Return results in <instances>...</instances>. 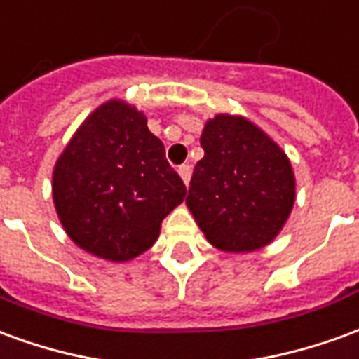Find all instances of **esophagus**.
<instances>
[{"label":"esophagus","instance_id":"esophagus-1","mask_svg":"<svg viewBox=\"0 0 359 359\" xmlns=\"http://www.w3.org/2000/svg\"><path fill=\"white\" fill-rule=\"evenodd\" d=\"M179 175L182 182L188 187V182H190V177H192V167L190 165H180L179 167Z\"/></svg>","mask_w":359,"mask_h":359}]
</instances>
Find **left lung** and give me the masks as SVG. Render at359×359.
Masks as SVG:
<instances>
[{"label": "left lung", "instance_id": "obj_1", "mask_svg": "<svg viewBox=\"0 0 359 359\" xmlns=\"http://www.w3.org/2000/svg\"><path fill=\"white\" fill-rule=\"evenodd\" d=\"M187 205L211 246L246 254L271 244L296 200L285 149L242 115L217 113L203 125Z\"/></svg>", "mask_w": 359, "mask_h": 359}]
</instances>
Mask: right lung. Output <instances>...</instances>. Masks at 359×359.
Segmentation results:
<instances>
[{
	"mask_svg": "<svg viewBox=\"0 0 359 359\" xmlns=\"http://www.w3.org/2000/svg\"><path fill=\"white\" fill-rule=\"evenodd\" d=\"M51 194L69 238L92 256L130 262L156 244L187 187L148 118L107 100L82 121L55 161Z\"/></svg>",
	"mask_w": 359,
	"mask_h": 359,
	"instance_id": "add662e5",
	"label": "right lung"
}]
</instances>
